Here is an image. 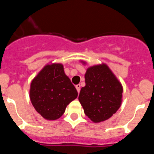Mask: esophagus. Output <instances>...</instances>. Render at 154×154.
Here are the masks:
<instances>
[{"instance_id": "obj_1", "label": "esophagus", "mask_w": 154, "mask_h": 154, "mask_svg": "<svg viewBox=\"0 0 154 154\" xmlns=\"http://www.w3.org/2000/svg\"><path fill=\"white\" fill-rule=\"evenodd\" d=\"M75 88L76 89H77V91H78V92H79L80 89H81V85H80V84H77V85H75Z\"/></svg>"}]
</instances>
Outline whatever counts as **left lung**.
Returning a JSON list of instances; mask_svg holds the SVG:
<instances>
[{
  "label": "left lung",
  "instance_id": "1",
  "mask_svg": "<svg viewBox=\"0 0 154 154\" xmlns=\"http://www.w3.org/2000/svg\"><path fill=\"white\" fill-rule=\"evenodd\" d=\"M85 82L79 96L85 114L94 123L109 119L122 103L123 86L119 80L106 64H102L87 69Z\"/></svg>",
  "mask_w": 154,
  "mask_h": 154
}]
</instances>
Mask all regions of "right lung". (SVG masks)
Returning a JSON list of instances; mask_svg holds the SVG:
<instances>
[{
    "label": "right lung",
    "instance_id": "1",
    "mask_svg": "<svg viewBox=\"0 0 154 154\" xmlns=\"http://www.w3.org/2000/svg\"><path fill=\"white\" fill-rule=\"evenodd\" d=\"M78 92L62 64L46 65L31 83L30 99L35 110L47 120L60 118Z\"/></svg>",
    "mask_w": 154,
    "mask_h": 154
}]
</instances>
